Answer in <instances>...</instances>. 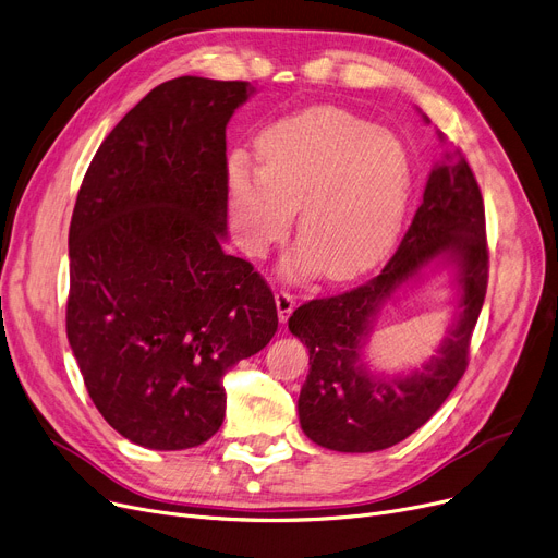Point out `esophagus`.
Masks as SVG:
<instances>
[{
    "mask_svg": "<svg viewBox=\"0 0 558 558\" xmlns=\"http://www.w3.org/2000/svg\"><path fill=\"white\" fill-rule=\"evenodd\" d=\"M275 304H277L279 320L286 323L288 315L293 313V308H295V295L288 293V290H277V293H275Z\"/></svg>",
    "mask_w": 558,
    "mask_h": 558,
    "instance_id": "34e87169",
    "label": "esophagus"
}]
</instances>
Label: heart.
Masks as SVG:
<instances>
[{"label": "heart", "mask_w": 558, "mask_h": 558, "mask_svg": "<svg viewBox=\"0 0 558 558\" xmlns=\"http://www.w3.org/2000/svg\"><path fill=\"white\" fill-rule=\"evenodd\" d=\"M256 149L260 170L243 156L229 166L231 225L247 254L283 241L298 208V270L344 281L392 250L413 189L400 136L336 106H311L265 129Z\"/></svg>", "instance_id": "obj_1"}]
</instances>
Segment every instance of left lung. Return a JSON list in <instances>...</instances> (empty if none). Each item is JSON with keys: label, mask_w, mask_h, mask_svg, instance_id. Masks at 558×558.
<instances>
[{"label": "left lung", "mask_w": 558, "mask_h": 558, "mask_svg": "<svg viewBox=\"0 0 558 558\" xmlns=\"http://www.w3.org/2000/svg\"><path fill=\"white\" fill-rule=\"evenodd\" d=\"M434 262L452 264L458 272L460 302L453 327L437 354L411 374H373L364 363V344L378 311ZM486 286L482 191L463 154L449 145L384 270L348 293L311 300L290 315L288 329L308 348L311 365L298 402L304 434L333 452L363 454L417 432L465 373Z\"/></svg>", "instance_id": "obj_1"}]
</instances>
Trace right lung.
<instances>
[{"label":"right lung","instance_id":"1","mask_svg":"<svg viewBox=\"0 0 558 558\" xmlns=\"http://www.w3.org/2000/svg\"><path fill=\"white\" fill-rule=\"evenodd\" d=\"M247 82L179 76L104 138L70 222L68 340L97 411L174 452L225 420L222 377L277 331L270 286L225 254L227 124Z\"/></svg>","mask_w":558,"mask_h":558}]
</instances>
